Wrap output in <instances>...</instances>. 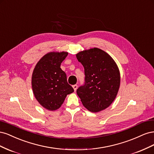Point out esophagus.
Listing matches in <instances>:
<instances>
[{"instance_id": "obj_1", "label": "esophagus", "mask_w": 154, "mask_h": 154, "mask_svg": "<svg viewBox=\"0 0 154 154\" xmlns=\"http://www.w3.org/2000/svg\"><path fill=\"white\" fill-rule=\"evenodd\" d=\"M72 87L74 88V91H76V89H77V88H78V85H72Z\"/></svg>"}]
</instances>
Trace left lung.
I'll use <instances>...</instances> for the list:
<instances>
[{
  "instance_id": "8db88e82",
  "label": "left lung",
  "mask_w": 154,
  "mask_h": 154,
  "mask_svg": "<svg viewBox=\"0 0 154 154\" xmlns=\"http://www.w3.org/2000/svg\"><path fill=\"white\" fill-rule=\"evenodd\" d=\"M85 72V83L76 91L82 104L92 112L103 110L112 103L120 85L118 67L109 54L98 48L76 54Z\"/></svg>"
}]
</instances>
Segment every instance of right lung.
<instances>
[{
  "instance_id": "right-lung-1",
  "label": "right lung",
  "mask_w": 154,
  "mask_h": 154,
  "mask_svg": "<svg viewBox=\"0 0 154 154\" xmlns=\"http://www.w3.org/2000/svg\"><path fill=\"white\" fill-rule=\"evenodd\" d=\"M68 53H49L37 63L32 75V88L36 100L49 110L59 109L67 94L74 92L66 74L60 68Z\"/></svg>"
}]
</instances>
